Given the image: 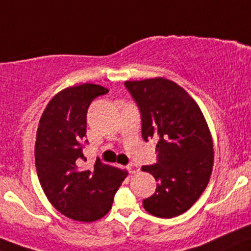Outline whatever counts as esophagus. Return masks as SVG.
<instances>
[{"label":"esophagus","instance_id":"34e87169","mask_svg":"<svg viewBox=\"0 0 251 251\" xmlns=\"http://www.w3.org/2000/svg\"><path fill=\"white\" fill-rule=\"evenodd\" d=\"M127 169H128V171H129L130 174H135V173H138V171H139V168H138L135 164H129V165L127 166Z\"/></svg>","mask_w":251,"mask_h":251}]
</instances>
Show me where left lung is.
Returning <instances> with one entry per match:
<instances>
[{
  "label": "left lung",
  "instance_id": "obj_1",
  "mask_svg": "<svg viewBox=\"0 0 251 251\" xmlns=\"http://www.w3.org/2000/svg\"><path fill=\"white\" fill-rule=\"evenodd\" d=\"M137 103L145 142L156 138V163L143 166L157 181L154 195L143 200L145 211L173 218L187 211L208 185L213 142L195 100L166 78L126 81Z\"/></svg>",
  "mask_w": 251,
  "mask_h": 251
}]
</instances>
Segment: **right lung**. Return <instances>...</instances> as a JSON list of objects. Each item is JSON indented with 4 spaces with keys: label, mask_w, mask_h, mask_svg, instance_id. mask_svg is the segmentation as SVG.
<instances>
[{
    "label": "right lung",
    "mask_w": 251,
    "mask_h": 251,
    "mask_svg": "<svg viewBox=\"0 0 251 251\" xmlns=\"http://www.w3.org/2000/svg\"><path fill=\"white\" fill-rule=\"evenodd\" d=\"M108 90L83 83L59 92L48 103L35 142L38 178L50 203L74 221L94 222L111 209L126 171L96 160L94 168L81 166L86 139L87 109Z\"/></svg>",
    "instance_id": "right-lung-1"
}]
</instances>
